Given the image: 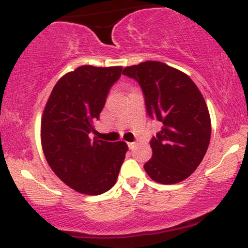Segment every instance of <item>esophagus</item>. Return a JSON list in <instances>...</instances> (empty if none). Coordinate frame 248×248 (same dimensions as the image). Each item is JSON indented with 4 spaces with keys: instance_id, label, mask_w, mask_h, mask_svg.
<instances>
[{
    "instance_id": "34e87169",
    "label": "esophagus",
    "mask_w": 248,
    "mask_h": 248,
    "mask_svg": "<svg viewBox=\"0 0 248 248\" xmlns=\"http://www.w3.org/2000/svg\"><path fill=\"white\" fill-rule=\"evenodd\" d=\"M128 147H129V149H134V148L136 147V143L135 142H129V143H128Z\"/></svg>"
}]
</instances>
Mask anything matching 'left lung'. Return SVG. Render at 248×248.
Returning <instances> with one entry per match:
<instances>
[{"mask_svg":"<svg viewBox=\"0 0 248 248\" xmlns=\"http://www.w3.org/2000/svg\"><path fill=\"white\" fill-rule=\"evenodd\" d=\"M124 75L140 84L149 118L162 122L150 141L152 160L143 168L153 181L176 184L197 169L211 138V119L190 77L161 62L127 66Z\"/></svg>","mask_w":248,"mask_h":248,"instance_id":"obj_1","label":"left lung"}]
</instances>
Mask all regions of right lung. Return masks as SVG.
<instances>
[{
	"label": "right lung",
	"instance_id": "add662e5",
	"mask_svg": "<svg viewBox=\"0 0 248 248\" xmlns=\"http://www.w3.org/2000/svg\"><path fill=\"white\" fill-rule=\"evenodd\" d=\"M121 66L82 65L57 81L41 121L43 153L52 171L77 192L96 196L118 179L126 142L91 139Z\"/></svg>",
	"mask_w": 248,
	"mask_h": 248
}]
</instances>
